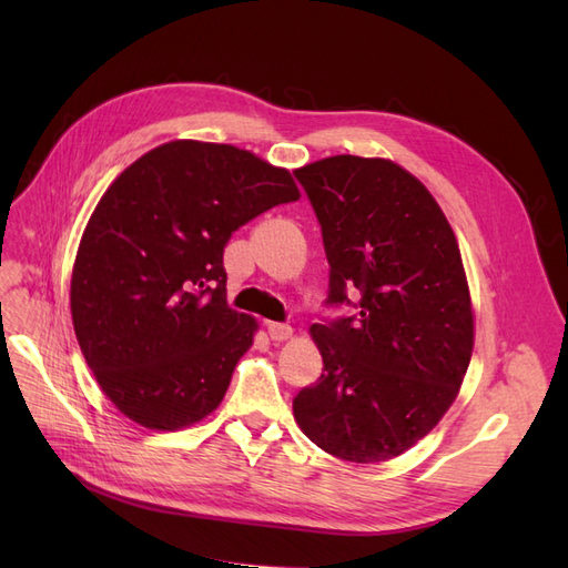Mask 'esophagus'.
<instances>
[{
  "instance_id": "obj_1",
  "label": "esophagus",
  "mask_w": 568,
  "mask_h": 568,
  "mask_svg": "<svg viewBox=\"0 0 568 568\" xmlns=\"http://www.w3.org/2000/svg\"><path fill=\"white\" fill-rule=\"evenodd\" d=\"M267 336H270L274 343H282V341H288L291 336H294V329H291L288 324L267 322Z\"/></svg>"
}]
</instances>
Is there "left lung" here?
I'll return each instance as SVG.
<instances>
[{
	"instance_id": "8db88e82",
	"label": "left lung",
	"mask_w": 568,
	"mask_h": 568,
	"mask_svg": "<svg viewBox=\"0 0 568 568\" xmlns=\"http://www.w3.org/2000/svg\"><path fill=\"white\" fill-rule=\"evenodd\" d=\"M294 175L329 261V298L357 315L313 324L320 382L294 398L301 432L338 459L403 455L455 403L474 351L457 236L432 192L388 159L329 156Z\"/></svg>"
}]
</instances>
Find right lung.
I'll use <instances>...</instances> for the list:
<instances>
[{"label":"right lung","instance_id":"add662e5","mask_svg":"<svg viewBox=\"0 0 568 568\" xmlns=\"http://www.w3.org/2000/svg\"><path fill=\"white\" fill-rule=\"evenodd\" d=\"M298 199L286 168L196 140L151 149L111 182L80 239L71 315L118 412L180 432L217 409L257 332L227 305L222 253L248 220Z\"/></svg>","mask_w":568,"mask_h":568}]
</instances>
